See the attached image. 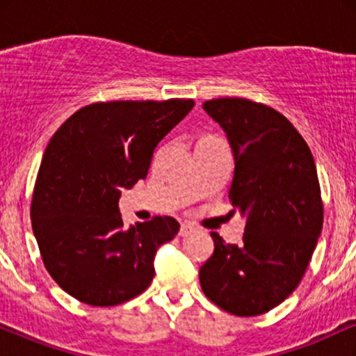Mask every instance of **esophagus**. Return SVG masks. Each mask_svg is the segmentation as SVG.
Wrapping results in <instances>:
<instances>
[{
  "mask_svg": "<svg viewBox=\"0 0 356 356\" xmlns=\"http://www.w3.org/2000/svg\"><path fill=\"white\" fill-rule=\"evenodd\" d=\"M192 232H195L194 224H191V222L181 224V229H179V236H181V238H187V236L192 234Z\"/></svg>",
  "mask_w": 356,
  "mask_h": 356,
  "instance_id": "obj_1",
  "label": "esophagus"
}]
</instances>
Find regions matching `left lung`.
Instances as JSON below:
<instances>
[{
	"instance_id": "obj_1",
	"label": "left lung",
	"mask_w": 356,
	"mask_h": 356,
	"mask_svg": "<svg viewBox=\"0 0 356 356\" xmlns=\"http://www.w3.org/2000/svg\"><path fill=\"white\" fill-rule=\"evenodd\" d=\"M226 132L232 155L229 201L246 219L243 244L211 232L214 252L199 269L201 288L231 314L273 309L300 284L323 227L316 165L305 138L275 108L248 99L202 104Z\"/></svg>"
}]
</instances>
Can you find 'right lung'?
Returning <instances> with one entry per match:
<instances>
[{
    "mask_svg": "<svg viewBox=\"0 0 356 356\" xmlns=\"http://www.w3.org/2000/svg\"><path fill=\"white\" fill-rule=\"evenodd\" d=\"M194 100L100 102L80 108L48 142L31 224L43 263L61 289L92 306H115L149 288L157 249L179 222L157 216L124 226L122 189L145 179L155 147Z\"/></svg>",
    "mask_w": 356,
    "mask_h": 356,
    "instance_id": "add662e5",
    "label": "right lung"
}]
</instances>
